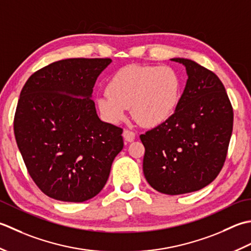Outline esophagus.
Returning a JSON list of instances; mask_svg holds the SVG:
<instances>
[{
  "instance_id": "esophagus-1",
  "label": "esophagus",
  "mask_w": 251,
  "mask_h": 251,
  "mask_svg": "<svg viewBox=\"0 0 251 251\" xmlns=\"http://www.w3.org/2000/svg\"><path fill=\"white\" fill-rule=\"evenodd\" d=\"M124 137L126 142H133L135 139V133L130 130H125L124 131Z\"/></svg>"
}]
</instances>
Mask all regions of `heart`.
<instances>
[{"instance_id":"b5f03b06","label":"heart","mask_w":251,"mask_h":251,"mask_svg":"<svg viewBox=\"0 0 251 251\" xmlns=\"http://www.w3.org/2000/svg\"><path fill=\"white\" fill-rule=\"evenodd\" d=\"M181 97V81L167 66L131 65L121 68L106 85V93L96 96L101 118L117 125L125 118L127 107L141 125L155 126L176 111Z\"/></svg>"}]
</instances>
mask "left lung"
<instances>
[{"mask_svg":"<svg viewBox=\"0 0 251 251\" xmlns=\"http://www.w3.org/2000/svg\"><path fill=\"white\" fill-rule=\"evenodd\" d=\"M187 80L173 115L141 134L143 172L148 184L167 195L201 190L219 175L233 131V108L217 75L187 58Z\"/></svg>","mask_w":251,"mask_h":251,"instance_id":"left-lung-1","label":"left lung"}]
</instances>
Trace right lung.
Instances as JSON below:
<instances>
[{
  "mask_svg": "<svg viewBox=\"0 0 251 251\" xmlns=\"http://www.w3.org/2000/svg\"><path fill=\"white\" fill-rule=\"evenodd\" d=\"M110 58H67L45 66L24 85L14 133L29 175L45 195L82 202L108 180L124 148L122 129L101 121L92 100Z\"/></svg>",
  "mask_w": 251,
  "mask_h": 251,
  "instance_id": "obj_1",
  "label": "right lung"
}]
</instances>
